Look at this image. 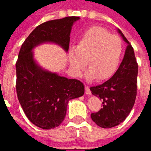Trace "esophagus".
Instances as JSON below:
<instances>
[{
	"instance_id": "34e87169",
	"label": "esophagus",
	"mask_w": 151,
	"mask_h": 151,
	"mask_svg": "<svg viewBox=\"0 0 151 151\" xmlns=\"http://www.w3.org/2000/svg\"><path fill=\"white\" fill-rule=\"evenodd\" d=\"M85 93L86 95H91V91L87 85H85Z\"/></svg>"
}]
</instances>
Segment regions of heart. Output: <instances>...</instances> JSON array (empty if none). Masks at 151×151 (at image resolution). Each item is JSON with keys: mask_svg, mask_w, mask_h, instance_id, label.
I'll return each mask as SVG.
<instances>
[{"mask_svg": "<svg viewBox=\"0 0 151 151\" xmlns=\"http://www.w3.org/2000/svg\"><path fill=\"white\" fill-rule=\"evenodd\" d=\"M121 54L122 42L120 38L111 35L105 28L92 27L82 33L77 47L69 49V60L75 76L81 75L88 64L86 78L105 80L116 73Z\"/></svg>", "mask_w": 151, "mask_h": 151, "instance_id": "obj_1", "label": "heart"}]
</instances>
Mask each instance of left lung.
Wrapping results in <instances>:
<instances>
[{"instance_id":"left-lung-1","label":"left lung","mask_w":151,"mask_h":151,"mask_svg":"<svg viewBox=\"0 0 151 151\" xmlns=\"http://www.w3.org/2000/svg\"><path fill=\"white\" fill-rule=\"evenodd\" d=\"M118 32L128 44L122 62L109 80L90 88L92 95L103 101V108L91 113V117L97 125L104 129L116 126L126 119L137 96L138 65L134 51L121 31L118 29Z\"/></svg>"}]
</instances>
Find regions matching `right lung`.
Masks as SVG:
<instances>
[{"instance_id":"obj_1","label":"right lung","mask_w":151,"mask_h":151,"mask_svg":"<svg viewBox=\"0 0 151 151\" xmlns=\"http://www.w3.org/2000/svg\"><path fill=\"white\" fill-rule=\"evenodd\" d=\"M79 17L51 20L38 26L22 43L16 62V91L28 120L43 129L59 126L70 99L84 95V85L42 69L32 50L43 43H54L68 52L72 26Z\"/></svg>"}]
</instances>
